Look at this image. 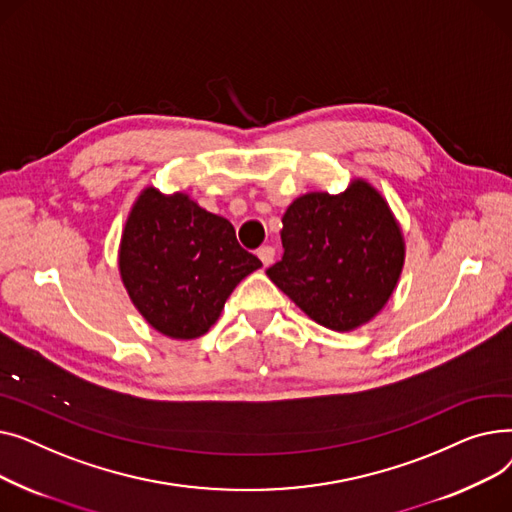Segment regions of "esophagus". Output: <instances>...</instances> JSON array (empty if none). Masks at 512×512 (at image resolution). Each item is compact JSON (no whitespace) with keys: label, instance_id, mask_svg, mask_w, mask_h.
Here are the masks:
<instances>
[{"label":"esophagus","instance_id":"obj_1","mask_svg":"<svg viewBox=\"0 0 512 512\" xmlns=\"http://www.w3.org/2000/svg\"><path fill=\"white\" fill-rule=\"evenodd\" d=\"M274 255H276V249H274V247H261V249L257 251V257L261 259V263H263L265 267L274 261Z\"/></svg>","mask_w":512,"mask_h":512}]
</instances>
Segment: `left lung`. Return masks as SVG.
Returning a JSON list of instances; mask_svg holds the SVG:
<instances>
[{"mask_svg":"<svg viewBox=\"0 0 512 512\" xmlns=\"http://www.w3.org/2000/svg\"><path fill=\"white\" fill-rule=\"evenodd\" d=\"M284 255L265 274L319 326L351 332L378 315L405 263V238L375 188L307 193L282 218Z\"/></svg>","mask_w":512,"mask_h":512,"instance_id":"8db88e82","label":"left lung"}]
</instances>
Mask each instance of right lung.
Returning a JSON list of instances; mask_svg holds the SVG:
<instances>
[{
    "label": "right lung",
    "instance_id": "add662e5",
    "mask_svg": "<svg viewBox=\"0 0 512 512\" xmlns=\"http://www.w3.org/2000/svg\"><path fill=\"white\" fill-rule=\"evenodd\" d=\"M128 297L164 336L193 340L218 321L236 284L261 261L242 249L234 226L184 193L147 186L134 201L120 240Z\"/></svg>",
    "mask_w": 512,
    "mask_h": 512
}]
</instances>
